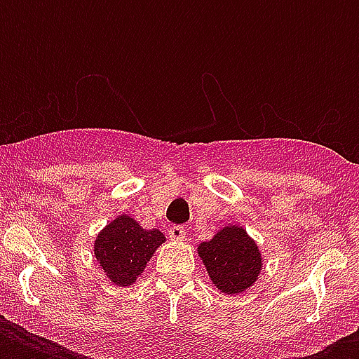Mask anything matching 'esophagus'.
<instances>
[{"instance_id":"1","label":"esophagus","mask_w":359,"mask_h":359,"mask_svg":"<svg viewBox=\"0 0 359 359\" xmlns=\"http://www.w3.org/2000/svg\"><path fill=\"white\" fill-rule=\"evenodd\" d=\"M168 235H169V238L182 240V238H186V229L182 227V225H173V227H169Z\"/></svg>"}]
</instances>
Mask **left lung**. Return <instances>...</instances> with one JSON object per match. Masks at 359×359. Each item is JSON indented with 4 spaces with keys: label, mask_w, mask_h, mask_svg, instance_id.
Here are the masks:
<instances>
[{
    "label": "left lung",
    "mask_w": 359,
    "mask_h": 359,
    "mask_svg": "<svg viewBox=\"0 0 359 359\" xmlns=\"http://www.w3.org/2000/svg\"><path fill=\"white\" fill-rule=\"evenodd\" d=\"M199 255L212 283L225 294H236L251 287L261 272L262 262L255 242L240 227H225L212 240L203 242Z\"/></svg>",
    "instance_id": "1"
}]
</instances>
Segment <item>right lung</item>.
Masks as SVG:
<instances>
[{"label": "right lung", "instance_id": "obj_1", "mask_svg": "<svg viewBox=\"0 0 359 359\" xmlns=\"http://www.w3.org/2000/svg\"><path fill=\"white\" fill-rule=\"evenodd\" d=\"M163 240L158 229H141L130 216H119L98 235L95 255L109 281L128 287L143 272L147 261Z\"/></svg>", "mask_w": 359, "mask_h": 359}]
</instances>
